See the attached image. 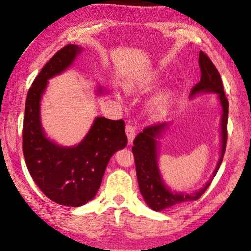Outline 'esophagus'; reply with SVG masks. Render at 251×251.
Instances as JSON below:
<instances>
[{"instance_id": "obj_1", "label": "esophagus", "mask_w": 251, "mask_h": 251, "mask_svg": "<svg viewBox=\"0 0 251 251\" xmlns=\"http://www.w3.org/2000/svg\"><path fill=\"white\" fill-rule=\"evenodd\" d=\"M126 137H128V141L129 144H132L133 143V140L135 138V128L132 125H128L126 126Z\"/></svg>"}]
</instances>
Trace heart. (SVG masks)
Returning a JSON list of instances; mask_svg holds the SVG:
<instances>
[{
    "mask_svg": "<svg viewBox=\"0 0 251 251\" xmlns=\"http://www.w3.org/2000/svg\"><path fill=\"white\" fill-rule=\"evenodd\" d=\"M160 75L157 73H152L150 75H147L142 78L138 79V80L131 81L126 83V89L129 94H144L152 90L157 82H159ZM173 100V94L172 91H163L159 96H156L154 99L151 101L150 103V113L153 117L161 118L165 116L171 108Z\"/></svg>",
    "mask_w": 251,
    "mask_h": 251,
    "instance_id": "1",
    "label": "heart"
}]
</instances>
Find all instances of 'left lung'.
<instances>
[{
	"label": "left lung",
	"mask_w": 251,
	"mask_h": 251,
	"mask_svg": "<svg viewBox=\"0 0 251 251\" xmlns=\"http://www.w3.org/2000/svg\"><path fill=\"white\" fill-rule=\"evenodd\" d=\"M199 65L201 68V80L193 87L191 96H195L201 92H215L218 96V100L222 105V119H221V156L216 165L214 173L209 181L204 187L193 193H177L171 191L162 179L159 164H157V140L161 138L162 133L168 130V123H159L148 126L143 132L139 133L134 139L132 152L134 155L135 169H137V177L140 192L149 207L161 212L165 208L174 207V206L188 203L191 201H196L204 194L216 175L219 166L222 164L227 143V123H228V99L224 92L223 82L218 70L215 67L209 57L203 51H200Z\"/></svg>",
	"instance_id": "obj_1"
}]
</instances>
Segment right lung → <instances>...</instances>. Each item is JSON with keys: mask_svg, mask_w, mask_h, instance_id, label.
I'll return each mask as SVG.
<instances>
[{"mask_svg": "<svg viewBox=\"0 0 251 251\" xmlns=\"http://www.w3.org/2000/svg\"><path fill=\"white\" fill-rule=\"evenodd\" d=\"M83 48L68 44L47 61L29 88L23 120V154L30 175L55 203L79 207L94 199L109 160L128 143L125 121L97 117L89 132L74 147L48 139L41 122V100L48 79L67 69ZM102 94V88H99Z\"/></svg>", "mask_w": 251, "mask_h": 251, "instance_id": "add662e5", "label": "right lung"}]
</instances>
